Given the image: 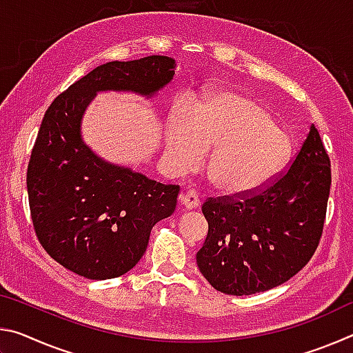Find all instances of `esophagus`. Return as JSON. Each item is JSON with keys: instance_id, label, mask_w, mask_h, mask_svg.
Wrapping results in <instances>:
<instances>
[{"instance_id": "esophagus-1", "label": "esophagus", "mask_w": 353, "mask_h": 353, "mask_svg": "<svg viewBox=\"0 0 353 353\" xmlns=\"http://www.w3.org/2000/svg\"><path fill=\"white\" fill-rule=\"evenodd\" d=\"M181 202H182V205L187 208H196L201 204L199 196H198V193H196V190L185 191L183 194H181Z\"/></svg>"}]
</instances>
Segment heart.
Segmentation results:
<instances>
[{"mask_svg": "<svg viewBox=\"0 0 353 353\" xmlns=\"http://www.w3.org/2000/svg\"><path fill=\"white\" fill-rule=\"evenodd\" d=\"M204 149H213L207 171L212 183L229 194L255 191L290 159L292 141L263 101L250 94H213L188 115L171 113L166 152L179 168H193Z\"/></svg>", "mask_w": 353, "mask_h": 353, "instance_id": "heart-1", "label": "heart"}]
</instances>
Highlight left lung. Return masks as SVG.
Here are the masks:
<instances>
[{"instance_id": "obj_1", "label": "left lung", "mask_w": 353, "mask_h": 353, "mask_svg": "<svg viewBox=\"0 0 353 353\" xmlns=\"http://www.w3.org/2000/svg\"><path fill=\"white\" fill-rule=\"evenodd\" d=\"M332 185L330 157L312 124L288 170L265 187L208 198L199 271L214 290L249 296L285 283L319 246Z\"/></svg>"}]
</instances>
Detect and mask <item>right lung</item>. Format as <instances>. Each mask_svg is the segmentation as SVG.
I'll return each instance as SVG.
<instances>
[{"label":"right lung","instance_id":"obj_1","mask_svg":"<svg viewBox=\"0 0 353 353\" xmlns=\"http://www.w3.org/2000/svg\"><path fill=\"white\" fill-rule=\"evenodd\" d=\"M174 76V61L148 56L107 62L62 92L45 112L28 165L34 232L46 254L90 280L119 277L145 254L155 223L176 208L179 185L105 163L81 140V117L94 93L151 97Z\"/></svg>","mask_w":353,"mask_h":353}]
</instances>
